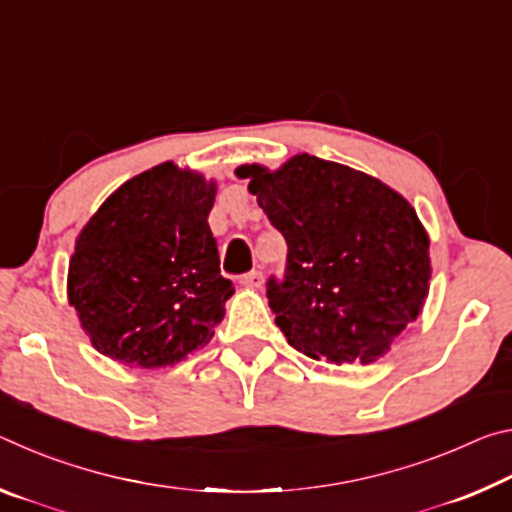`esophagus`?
Segmentation results:
<instances>
[{
    "instance_id": "1",
    "label": "esophagus",
    "mask_w": 512,
    "mask_h": 512,
    "mask_svg": "<svg viewBox=\"0 0 512 512\" xmlns=\"http://www.w3.org/2000/svg\"><path fill=\"white\" fill-rule=\"evenodd\" d=\"M262 282H264V275L259 271H250L246 275H241V284H244V287L259 289V287H262Z\"/></svg>"
}]
</instances>
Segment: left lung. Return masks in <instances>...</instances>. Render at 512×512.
I'll return each instance as SVG.
<instances>
[{"instance_id":"obj_1","label":"left lung","mask_w":512,"mask_h":512,"mask_svg":"<svg viewBox=\"0 0 512 512\" xmlns=\"http://www.w3.org/2000/svg\"><path fill=\"white\" fill-rule=\"evenodd\" d=\"M237 176L287 239L284 277L268 280L266 296L289 345L336 366L386 354L429 293V237L411 203L309 153L277 171L244 164Z\"/></svg>"}]
</instances>
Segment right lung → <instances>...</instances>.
Listing matches in <instances>:
<instances>
[{
  "label": "right lung",
  "mask_w": 512,
  "mask_h": 512,
  "mask_svg": "<svg viewBox=\"0 0 512 512\" xmlns=\"http://www.w3.org/2000/svg\"><path fill=\"white\" fill-rule=\"evenodd\" d=\"M216 183L164 162L126 180L85 223L67 298L94 348L128 368H164L214 336L235 287L207 216Z\"/></svg>",
  "instance_id": "add662e5"
}]
</instances>
